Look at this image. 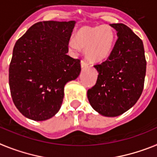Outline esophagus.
Masks as SVG:
<instances>
[{
	"instance_id": "obj_1",
	"label": "esophagus",
	"mask_w": 157,
	"mask_h": 157,
	"mask_svg": "<svg viewBox=\"0 0 157 157\" xmlns=\"http://www.w3.org/2000/svg\"><path fill=\"white\" fill-rule=\"evenodd\" d=\"M81 66H82V68L88 67V63L85 59H82L81 60Z\"/></svg>"
}]
</instances>
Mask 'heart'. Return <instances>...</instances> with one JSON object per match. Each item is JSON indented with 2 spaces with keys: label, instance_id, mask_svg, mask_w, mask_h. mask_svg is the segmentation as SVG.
I'll use <instances>...</instances> for the list:
<instances>
[{
  "label": "heart",
  "instance_id": "obj_1",
  "mask_svg": "<svg viewBox=\"0 0 157 157\" xmlns=\"http://www.w3.org/2000/svg\"><path fill=\"white\" fill-rule=\"evenodd\" d=\"M114 44V33L107 26L83 27L76 33V40L71 39L69 46L78 52L84 48L85 56L92 62H101L107 59Z\"/></svg>",
  "mask_w": 157,
  "mask_h": 157
}]
</instances>
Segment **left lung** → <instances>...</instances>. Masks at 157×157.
Instances as JSON below:
<instances>
[{
  "label": "left lung",
  "instance_id": "1",
  "mask_svg": "<svg viewBox=\"0 0 157 157\" xmlns=\"http://www.w3.org/2000/svg\"><path fill=\"white\" fill-rule=\"evenodd\" d=\"M118 38L108 59L94 65L96 84L87 90L92 108L109 117L122 115L140 98L145 81L146 61L143 41L124 24H111Z\"/></svg>",
  "mask_w": 157,
  "mask_h": 157
}]
</instances>
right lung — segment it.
I'll list each match as a JSON object with an SVG mask.
<instances>
[{
  "label": "right lung",
  "mask_w": 157,
  "mask_h": 157,
  "mask_svg": "<svg viewBox=\"0 0 157 157\" xmlns=\"http://www.w3.org/2000/svg\"><path fill=\"white\" fill-rule=\"evenodd\" d=\"M75 21H42L17 40L9 68L12 100L19 112L42 121L61 106L64 87L79 75V59L68 56Z\"/></svg>",
  "instance_id": "obj_1"
}]
</instances>
